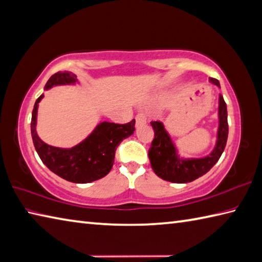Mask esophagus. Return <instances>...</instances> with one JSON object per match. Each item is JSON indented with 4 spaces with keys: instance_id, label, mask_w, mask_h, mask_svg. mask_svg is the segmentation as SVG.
I'll return each instance as SVG.
<instances>
[{
    "instance_id": "esophagus-1",
    "label": "esophagus",
    "mask_w": 262,
    "mask_h": 262,
    "mask_svg": "<svg viewBox=\"0 0 262 262\" xmlns=\"http://www.w3.org/2000/svg\"><path fill=\"white\" fill-rule=\"evenodd\" d=\"M145 123H146V115L145 114H138L136 116V125L137 126L144 125Z\"/></svg>"
}]
</instances>
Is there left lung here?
<instances>
[{"mask_svg": "<svg viewBox=\"0 0 262 262\" xmlns=\"http://www.w3.org/2000/svg\"><path fill=\"white\" fill-rule=\"evenodd\" d=\"M212 84L220 86L219 81L210 78ZM219 125L216 132L215 146L209 155L200 159H184L178 154L177 147L172 141L169 132L166 131L162 122H151L154 129V139L148 150L152 171L161 179L174 182V184H187L197 178L204 176L212 166L219 161L225 150L228 138V121H227V105L224 97L219 95L218 107Z\"/></svg>", "mask_w": 262, "mask_h": 262, "instance_id": "left-lung-1", "label": "left lung"}]
</instances>
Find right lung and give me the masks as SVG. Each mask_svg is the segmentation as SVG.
<instances>
[{"label":"right lung","mask_w":262,"mask_h":262,"mask_svg":"<svg viewBox=\"0 0 262 262\" xmlns=\"http://www.w3.org/2000/svg\"><path fill=\"white\" fill-rule=\"evenodd\" d=\"M76 82L75 74L58 72L49 78L44 89L49 90L52 86L75 84ZM43 97V95L39 96L34 105L31 132L34 147L48 169L62 179L75 184H88L110 173L114 164L116 148L122 140L133 135L136 121L132 120L126 124L101 122L76 146L72 148L53 147L39 139L36 132L38 102Z\"/></svg>","instance_id":"right-lung-1"}]
</instances>
